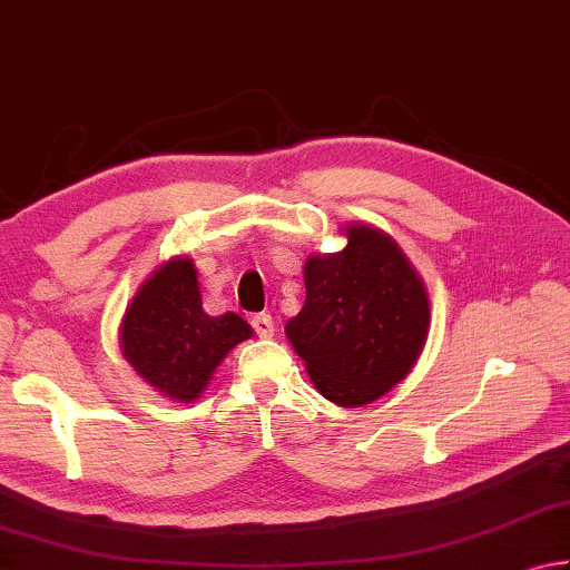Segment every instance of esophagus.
Wrapping results in <instances>:
<instances>
[{"instance_id": "34e87169", "label": "esophagus", "mask_w": 570, "mask_h": 570, "mask_svg": "<svg viewBox=\"0 0 570 570\" xmlns=\"http://www.w3.org/2000/svg\"><path fill=\"white\" fill-rule=\"evenodd\" d=\"M252 326H254V331H256V336H262V338H272L274 336V318L268 316V314H256L254 318H252Z\"/></svg>"}]
</instances>
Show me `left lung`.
I'll list each match as a JSON object with an SVG mask.
<instances>
[{"mask_svg":"<svg viewBox=\"0 0 570 570\" xmlns=\"http://www.w3.org/2000/svg\"><path fill=\"white\" fill-rule=\"evenodd\" d=\"M346 249L304 266L306 302L286 336L316 389L364 406L406 379L429 336V296L386 234L348 226Z\"/></svg>","mask_w":570,"mask_h":570,"instance_id":"8db88e82","label":"left lung"}]
</instances>
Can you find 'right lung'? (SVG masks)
<instances>
[{
	"label": "right lung",
	"instance_id": "right-lung-1",
	"mask_svg": "<svg viewBox=\"0 0 570 570\" xmlns=\"http://www.w3.org/2000/svg\"><path fill=\"white\" fill-rule=\"evenodd\" d=\"M252 336L242 316H209L191 258H171L151 274L121 321V351L164 396L194 401L229 351Z\"/></svg>",
	"mask_w": 570,
	"mask_h": 570
}]
</instances>
